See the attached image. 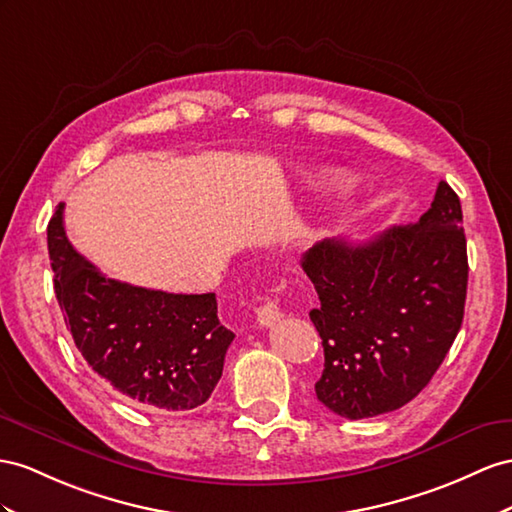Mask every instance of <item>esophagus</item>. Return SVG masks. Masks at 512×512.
I'll return each instance as SVG.
<instances>
[{
    "label": "esophagus",
    "mask_w": 512,
    "mask_h": 512,
    "mask_svg": "<svg viewBox=\"0 0 512 512\" xmlns=\"http://www.w3.org/2000/svg\"><path fill=\"white\" fill-rule=\"evenodd\" d=\"M281 318V307H279V298H268L264 305L257 307V322L259 326H270Z\"/></svg>",
    "instance_id": "esophagus-1"
}]
</instances>
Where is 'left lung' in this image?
<instances>
[{
    "mask_svg": "<svg viewBox=\"0 0 512 512\" xmlns=\"http://www.w3.org/2000/svg\"><path fill=\"white\" fill-rule=\"evenodd\" d=\"M303 270L320 305L318 400L346 419L396 411L422 391L458 335L467 296V242L456 192L439 181L417 222L365 244L318 242Z\"/></svg>",
    "mask_w": 512,
    "mask_h": 512,
    "instance_id": "obj_1",
    "label": "left lung"
}]
</instances>
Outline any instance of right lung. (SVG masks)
Returning <instances> with one entry per match:
<instances>
[{
	"label": "right lung",
	"instance_id": "add662e5",
	"mask_svg": "<svg viewBox=\"0 0 512 512\" xmlns=\"http://www.w3.org/2000/svg\"><path fill=\"white\" fill-rule=\"evenodd\" d=\"M62 212L64 203L47 227L54 287L90 368L153 411L207 402L235 337L218 320L216 294H168L108 279L71 246Z\"/></svg>",
	"mask_w": 512,
	"mask_h": 512
}]
</instances>
